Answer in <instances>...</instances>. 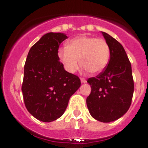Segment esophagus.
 Wrapping results in <instances>:
<instances>
[{
  "label": "esophagus",
  "instance_id": "34e87169",
  "mask_svg": "<svg viewBox=\"0 0 148 148\" xmlns=\"http://www.w3.org/2000/svg\"><path fill=\"white\" fill-rule=\"evenodd\" d=\"M81 82H82V84H85L87 83V81H86V79H84V78H81Z\"/></svg>",
  "mask_w": 148,
  "mask_h": 148
}]
</instances>
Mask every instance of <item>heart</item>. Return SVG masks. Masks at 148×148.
<instances>
[{"instance_id":"b5f03b06","label":"heart","mask_w":148,"mask_h":148,"mask_svg":"<svg viewBox=\"0 0 148 148\" xmlns=\"http://www.w3.org/2000/svg\"><path fill=\"white\" fill-rule=\"evenodd\" d=\"M58 56L68 73H75L81 63L89 73L97 74L108 66L110 49L104 39L81 35L69 40L66 47L60 48Z\"/></svg>"}]
</instances>
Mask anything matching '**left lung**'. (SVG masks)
<instances>
[{
  "label": "left lung",
  "mask_w": 148,
  "mask_h": 148,
  "mask_svg": "<svg viewBox=\"0 0 148 148\" xmlns=\"http://www.w3.org/2000/svg\"><path fill=\"white\" fill-rule=\"evenodd\" d=\"M110 49L109 64L95 78L87 80L91 92L87 106L92 118L101 122H111L121 118L130 108L134 90L131 64L119 41L101 32Z\"/></svg>",
  "instance_id": "8db88e82"
}]
</instances>
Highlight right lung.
Masks as SVG:
<instances>
[{
  "label": "right lung",
  "mask_w": 148,
  "mask_h": 148,
  "mask_svg": "<svg viewBox=\"0 0 148 148\" xmlns=\"http://www.w3.org/2000/svg\"><path fill=\"white\" fill-rule=\"evenodd\" d=\"M66 38L61 32L44 35L29 49L24 65L21 90L26 108L44 122L60 118L81 86L79 78L66 71L58 58L59 45Z\"/></svg>",
  "instance_id": "1"
}]
</instances>
